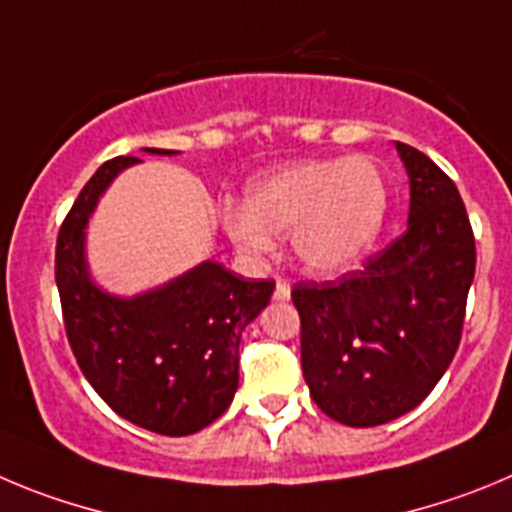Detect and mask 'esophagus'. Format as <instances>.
Listing matches in <instances>:
<instances>
[{
	"label": "esophagus",
	"instance_id": "esophagus-1",
	"mask_svg": "<svg viewBox=\"0 0 512 512\" xmlns=\"http://www.w3.org/2000/svg\"><path fill=\"white\" fill-rule=\"evenodd\" d=\"M273 298H275V301H288V298H290V285L285 283V280H278V283H275Z\"/></svg>",
	"mask_w": 512,
	"mask_h": 512
}]
</instances>
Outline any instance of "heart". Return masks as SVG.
<instances>
[{"label":"heart","mask_w":512,"mask_h":512,"mask_svg":"<svg viewBox=\"0 0 512 512\" xmlns=\"http://www.w3.org/2000/svg\"><path fill=\"white\" fill-rule=\"evenodd\" d=\"M388 206V181L372 160H306L252 178L245 206L224 209V229L252 257L270 255L273 237L290 234L298 265L334 278L370 255Z\"/></svg>","instance_id":"1"}]
</instances>
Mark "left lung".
<instances>
[{
	"label": "left lung",
	"instance_id": "1",
	"mask_svg": "<svg viewBox=\"0 0 512 512\" xmlns=\"http://www.w3.org/2000/svg\"><path fill=\"white\" fill-rule=\"evenodd\" d=\"M411 183L408 229L362 270L298 283L301 365L311 398L344 426H380L413 411L462 339L474 237L444 170L395 142Z\"/></svg>",
	"mask_w": 512,
	"mask_h": 512
}]
</instances>
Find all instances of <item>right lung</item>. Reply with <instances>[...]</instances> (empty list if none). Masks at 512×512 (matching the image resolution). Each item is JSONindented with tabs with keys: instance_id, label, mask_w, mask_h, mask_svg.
<instances>
[{
	"instance_id": "1",
	"label": "right lung",
	"mask_w": 512,
	"mask_h": 512,
	"mask_svg": "<svg viewBox=\"0 0 512 512\" xmlns=\"http://www.w3.org/2000/svg\"><path fill=\"white\" fill-rule=\"evenodd\" d=\"M150 155L176 150L142 147ZM142 163L114 158L68 211L55 247V283L76 362L104 403L163 436L196 434L222 416L239 385V339L270 303L273 280H245L204 260L137 296H114L91 278L86 227L114 178Z\"/></svg>"
}]
</instances>
